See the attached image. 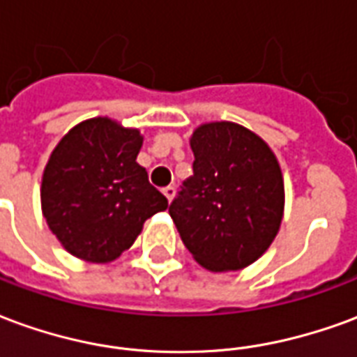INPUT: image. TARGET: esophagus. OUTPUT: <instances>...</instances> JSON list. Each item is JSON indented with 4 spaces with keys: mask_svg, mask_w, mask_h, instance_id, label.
<instances>
[{
    "mask_svg": "<svg viewBox=\"0 0 357 357\" xmlns=\"http://www.w3.org/2000/svg\"><path fill=\"white\" fill-rule=\"evenodd\" d=\"M162 193H164V197L168 199V202H172V199H174V195H176V189H174V187H172V185H168V187H164Z\"/></svg>",
    "mask_w": 357,
    "mask_h": 357,
    "instance_id": "obj_1",
    "label": "esophagus"
}]
</instances>
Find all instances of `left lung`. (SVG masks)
<instances>
[{
    "label": "left lung",
    "instance_id": "left-lung-1",
    "mask_svg": "<svg viewBox=\"0 0 357 357\" xmlns=\"http://www.w3.org/2000/svg\"><path fill=\"white\" fill-rule=\"evenodd\" d=\"M193 176L170 204L181 241L210 271L256 262L283 220L281 168L268 143L233 122L199 126L191 135Z\"/></svg>",
    "mask_w": 357,
    "mask_h": 357
}]
</instances>
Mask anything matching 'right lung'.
Segmentation results:
<instances>
[{
	"mask_svg": "<svg viewBox=\"0 0 357 357\" xmlns=\"http://www.w3.org/2000/svg\"><path fill=\"white\" fill-rule=\"evenodd\" d=\"M141 145L139 130L97 116L74 126L53 149L42 178V212L76 258L116 260L145 220L168 208L147 170L135 162Z\"/></svg>",
	"mask_w": 357,
	"mask_h": 357,
	"instance_id": "1",
	"label": "right lung"
}]
</instances>
